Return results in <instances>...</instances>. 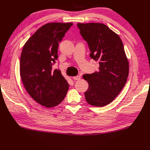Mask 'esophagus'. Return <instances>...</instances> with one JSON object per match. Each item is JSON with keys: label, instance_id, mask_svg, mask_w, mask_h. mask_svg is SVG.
<instances>
[{"label": "esophagus", "instance_id": "esophagus-1", "mask_svg": "<svg viewBox=\"0 0 150 150\" xmlns=\"http://www.w3.org/2000/svg\"><path fill=\"white\" fill-rule=\"evenodd\" d=\"M80 79H81L80 76H74V77H73V79H74V80H79Z\"/></svg>", "mask_w": 150, "mask_h": 150}]
</instances>
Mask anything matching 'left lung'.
<instances>
[{
  "label": "left lung",
  "instance_id": "left-lung-1",
  "mask_svg": "<svg viewBox=\"0 0 150 150\" xmlns=\"http://www.w3.org/2000/svg\"><path fill=\"white\" fill-rule=\"evenodd\" d=\"M77 26L88 44L90 56L99 64L98 72L83 76L88 83L86 101L101 107L110 103L125 85L129 73L128 59L120 37L108 26L101 23H78Z\"/></svg>",
  "mask_w": 150,
  "mask_h": 150
}]
</instances>
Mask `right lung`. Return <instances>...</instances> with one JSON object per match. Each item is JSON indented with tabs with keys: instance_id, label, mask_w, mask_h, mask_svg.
Segmentation results:
<instances>
[{
	"instance_id": "right-lung-1",
	"label": "right lung",
	"mask_w": 150,
	"mask_h": 150,
	"mask_svg": "<svg viewBox=\"0 0 150 150\" xmlns=\"http://www.w3.org/2000/svg\"><path fill=\"white\" fill-rule=\"evenodd\" d=\"M72 23H48L39 28L22 49L20 73L30 96L47 108L64 100L69 85L59 70H52L59 43Z\"/></svg>"
}]
</instances>
